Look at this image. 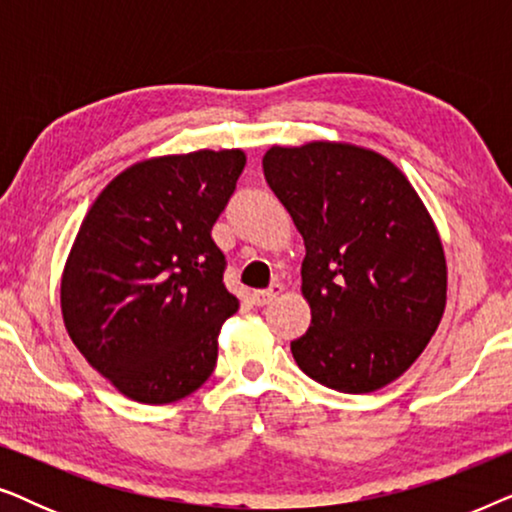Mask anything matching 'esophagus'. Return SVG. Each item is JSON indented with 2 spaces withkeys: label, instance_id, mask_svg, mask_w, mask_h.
Segmentation results:
<instances>
[{
  "label": "esophagus",
  "instance_id": "34e87169",
  "mask_svg": "<svg viewBox=\"0 0 512 512\" xmlns=\"http://www.w3.org/2000/svg\"><path fill=\"white\" fill-rule=\"evenodd\" d=\"M279 293H282V284H272L270 289L251 293V303H254L256 307H265V305H270L272 300H277Z\"/></svg>",
  "mask_w": 512,
  "mask_h": 512
}]
</instances>
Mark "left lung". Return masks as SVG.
<instances>
[{
  "mask_svg": "<svg viewBox=\"0 0 512 512\" xmlns=\"http://www.w3.org/2000/svg\"><path fill=\"white\" fill-rule=\"evenodd\" d=\"M263 174L305 240L312 324L291 342L298 368L342 394L394 382L445 312V251L424 202L391 160L352 144L272 146Z\"/></svg>",
  "mask_w": 512,
  "mask_h": 512,
  "instance_id": "8db88e82",
  "label": "left lung"
}]
</instances>
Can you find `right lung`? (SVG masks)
Segmentation results:
<instances>
[{
	"instance_id": "add662e5",
	"label": "right lung",
	"mask_w": 512,
	"mask_h": 512,
	"mask_svg": "<svg viewBox=\"0 0 512 512\" xmlns=\"http://www.w3.org/2000/svg\"><path fill=\"white\" fill-rule=\"evenodd\" d=\"M244 153L142 160L97 195L62 272L69 338L137 403L179 401L207 382L221 324L237 312L212 228L235 193Z\"/></svg>"
}]
</instances>
